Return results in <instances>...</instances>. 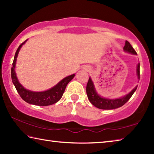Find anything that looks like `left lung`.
I'll return each mask as SVG.
<instances>
[{
  "mask_svg": "<svg viewBox=\"0 0 154 154\" xmlns=\"http://www.w3.org/2000/svg\"><path fill=\"white\" fill-rule=\"evenodd\" d=\"M124 51L125 52L130 53L131 54L136 55L137 53L133 48V47L128 41H125V46H124ZM136 74L137 78L140 80V63L137 64L136 68ZM137 86H136L130 92L127 94L126 95L121 97L119 98L116 99H109L106 98H103L100 95H99L95 88V86L94 84L92 78H89L88 82L86 86V93L88 96V98L90 100V103L94 105L95 107L99 109H113L124 105L130 98L133 95V94L136 90Z\"/></svg>",
  "mask_w": 154,
  "mask_h": 154,
  "instance_id": "1",
  "label": "left lung"
}]
</instances>
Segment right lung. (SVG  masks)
<instances>
[{
  "label": "right lung",
  "mask_w": 154,
  "mask_h": 154,
  "mask_svg": "<svg viewBox=\"0 0 154 154\" xmlns=\"http://www.w3.org/2000/svg\"><path fill=\"white\" fill-rule=\"evenodd\" d=\"M26 41L27 40L21 44L15 53L12 67L11 68V78L12 83H13L21 98L26 102L30 103V104L40 106L54 104L61 99L64 92L66 87L67 84L73 79L75 74L65 77L61 81H60L57 84H56L54 86H53L49 90L42 91V92H34V91L25 88L23 85H21L18 80L15 71V67L18 52H19L22 46L26 43Z\"/></svg>",
  "instance_id": "obj_1"
}]
</instances>
